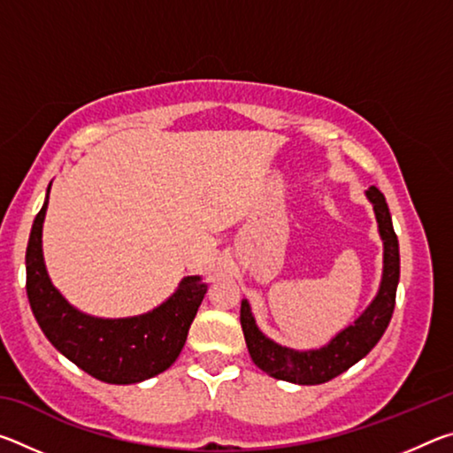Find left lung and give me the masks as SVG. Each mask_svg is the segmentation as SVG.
I'll list each match as a JSON object with an SVG mask.
<instances>
[{
	"instance_id": "8db88e82",
	"label": "left lung",
	"mask_w": 453,
	"mask_h": 453,
	"mask_svg": "<svg viewBox=\"0 0 453 453\" xmlns=\"http://www.w3.org/2000/svg\"><path fill=\"white\" fill-rule=\"evenodd\" d=\"M365 196L373 205L383 242V273L378 296L373 297L372 303L354 324L342 329L324 348L297 351L280 346L259 332L248 300L242 302L240 321L250 356L259 370L272 375V378L300 383V386L326 383L370 354L388 329L395 308L397 281H400V245H397V235L394 232L386 197L375 186L367 189Z\"/></svg>"
}]
</instances>
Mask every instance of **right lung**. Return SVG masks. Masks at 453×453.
<instances>
[{
    "instance_id": "right-lung-1",
    "label": "right lung",
    "mask_w": 453,
    "mask_h": 453,
    "mask_svg": "<svg viewBox=\"0 0 453 453\" xmlns=\"http://www.w3.org/2000/svg\"><path fill=\"white\" fill-rule=\"evenodd\" d=\"M50 188L26 251V289L42 332L53 348L99 381L137 383L165 372L188 340L208 283H202L199 275H188L170 300L135 318L104 319L75 310L53 288L43 264L42 229Z\"/></svg>"
}]
</instances>
